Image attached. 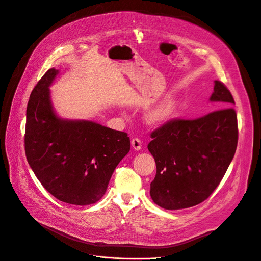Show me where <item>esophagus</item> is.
Instances as JSON below:
<instances>
[{
	"label": "esophagus",
	"instance_id": "esophagus-1",
	"mask_svg": "<svg viewBox=\"0 0 261 261\" xmlns=\"http://www.w3.org/2000/svg\"><path fill=\"white\" fill-rule=\"evenodd\" d=\"M131 146L135 150H141L142 149V142H141L140 138H137V137L133 138V140L131 141Z\"/></svg>",
	"mask_w": 261,
	"mask_h": 261
}]
</instances>
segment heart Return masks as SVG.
I'll list each match as a JSON object with an SVG mask.
<instances>
[{
  "label": "heart",
  "mask_w": 261,
  "mask_h": 261,
  "mask_svg": "<svg viewBox=\"0 0 261 261\" xmlns=\"http://www.w3.org/2000/svg\"><path fill=\"white\" fill-rule=\"evenodd\" d=\"M174 112V105L172 101H165L162 105L151 110L147 115L148 123L154 126L163 125L171 118Z\"/></svg>",
  "instance_id": "heart-1"
}]
</instances>
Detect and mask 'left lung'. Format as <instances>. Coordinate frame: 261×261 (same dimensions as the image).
Segmentation results:
<instances>
[{
  "label": "left lung",
  "instance_id": "1",
  "mask_svg": "<svg viewBox=\"0 0 261 261\" xmlns=\"http://www.w3.org/2000/svg\"><path fill=\"white\" fill-rule=\"evenodd\" d=\"M216 109L194 119L173 118L151 132L148 150L156 164L153 201L167 210L196 205L214 192L237 148V114L232 93L215 81Z\"/></svg>",
  "mask_w": 261,
  "mask_h": 261
}]
</instances>
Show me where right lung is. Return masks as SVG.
Segmentation results:
<instances>
[{
	"instance_id": "add662e5",
	"label": "right lung",
	"mask_w": 261,
	"mask_h": 261,
	"mask_svg": "<svg viewBox=\"0 0 261 261\" xmlns=\"http://www.w3.org/2000/svg\"><path fill=\"white\" fill-rule=\"evenodd\" d=\"M51 68L34 87L27 105L25 153L42 186L61 201L86 205L105 194L112 173L130 150L126 132L93 121L63 120L50 102Z\"/></svg>"
}]
</instances>
